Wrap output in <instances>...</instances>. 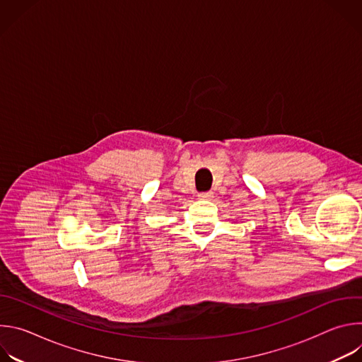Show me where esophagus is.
Instances as JSON below:
<instances>
[{"mask_svg": "<svg viewBox=\"0 0 362 362\" xmlns=\"http://www.w3.org/2000/svg\"><path fill=\"white\" fill-rule=\"evenodd\" d=\"M212 197H214V192H202V193H199V199L211 200Z\"/></svg>", "mask_w": 362, "mask_h": 362, "instance_id": "esophagus-1", "label": "esophagus"}]
</instances>
